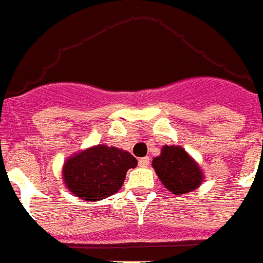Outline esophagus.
<instances>
[{
  "label": "esophagus",
  "instance_id": "34e87169",
  "mask_svg": "<svg viewBox=\"0 0 263 263\" xmlns=\"http://www.w3.org/2000/svg\"><path fill=\"white\" fill-rule=\"evenodd\" d=\"M148 165H150V158L148 157L140 158V159H139V166H140V167H147Z\"/></svg>",
  "mask_w": 263,
  "mask_h": 263
}]
</instances>
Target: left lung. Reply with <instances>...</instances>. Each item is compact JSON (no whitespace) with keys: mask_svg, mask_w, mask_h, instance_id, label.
<instances>
[{"mask_svg":"<svg viewBox=\"0 0 263 263\" xmlns=\"http://www.w3.org/2000/svg\"><path fill=\"white\" fill-rule=\"evenodd\" d=\"M153 167L167 191L177 196L201 186L204 173L197 162L180 146H163L153 159Z\"/></svg>","mask_w":263,"mask_h":263,"instance_id":"1","label":"left lung"}]
</instances>
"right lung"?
I'll return each mask as SVG.
<instances>
[{"instance_id":"add662e5","label":"right lung","mask_w":263,"mask_h":263,"mask_svg":"<svg viewBox=\"0 0 263 263\" xmlns=\"http://www.w3.org/2000/svg\"><path fill=\"white\" fill-rule=\"evenodd\" d=\"M138 161L125 150L97 144L66 159L62 178L67 191L85 201H100L120 191Z\"/></svg>"}]
</instances>
